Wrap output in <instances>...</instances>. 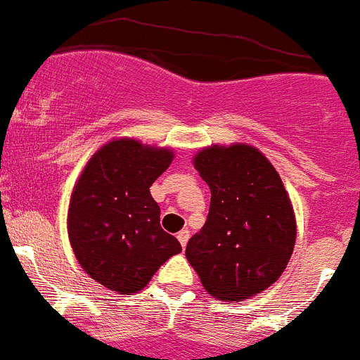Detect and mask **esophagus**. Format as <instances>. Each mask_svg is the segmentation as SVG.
I'll return each instance as SVG.
<instances>
[{
  "instance_id": "34e87169",
  "label": "esophagus",
  "mask_w": 360,
  "mask_h": 360,
  "mask_svg": "<svg viewBox=\"0 0 360 360\" xmlns=\"http://www.w3.org/2000/svg\"><path fill=\"white\" fill-rule=\"evenodd\" d=\"M188 238H190V231H188V229H181V231L177 233V240L181 242L183 248L188 244Z\"/></svg>"
}]
</instances>
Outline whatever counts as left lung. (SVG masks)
Instances as JSON below:
<instances>
[{
  "mask_svg": "<svg viewBox=\"0 0 360 360\" xmlns=\"http://www.w3.org/2000/svg\"><path fill=\"white\" fill-rule=\"evenodd\" d=\"M212 192L206 224L186 258L220 301H240L274 283L290 260L296 219L276 168L258 148L213 145L193 158Z\"/></svg>",
  "mask_w": 360,
  "mask_h": 360,
  "instance_id": "1",
  "label": "left lung"
}]
</instances>
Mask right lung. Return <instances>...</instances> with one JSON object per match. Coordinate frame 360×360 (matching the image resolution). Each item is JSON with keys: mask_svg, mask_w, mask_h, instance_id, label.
Masks as SVG:
<instances>
[{"mask_svg": "<svg viewBox=\"0 0 360 360\" xmlns=\"http://www.w3.org/2000/svg\"><path fill=\"white\" fill-rule=\"evenodd\" d=\"M174 152L129 138L103 145L87 161L68 212L77 260L93 280L120 294L145 289L158 269L181 252L160 224L152 183L170 167Z\"/></svg>", "mask_w": 360, "mask_h": 360, "instance_id": "right-lung-1", "label": "right lung"}]
</instances>
